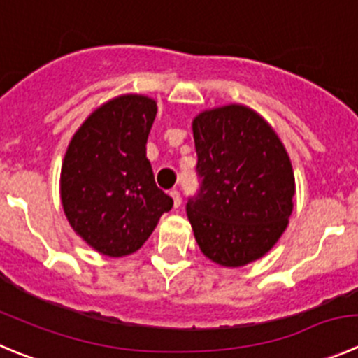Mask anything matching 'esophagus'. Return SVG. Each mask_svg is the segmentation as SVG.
<instances>
[{"mask_svg": "<svg viewBox=\"0 0 358 358\" xmlns=\"http://www.w3.org/2000/svg\"><path fill=\"white\" fill-rule=\"evenodd\" d=\"M169 196H171V199H173V206H175V208H178V206L182 205V198H180L178 190H171V192H169Z\"/></svg>", "mask_w": 358, "mask_h": 358, "instance_id": "34e87169", "label": "esophagus"}]
</instances>
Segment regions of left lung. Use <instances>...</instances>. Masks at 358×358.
Masks as SVG:
<instances>
[{
	"instance_id": "obj_1",
	"label": "left lung",
	"mask_w": 358,
	"mask_h": 358,
	"mask_svg": "<svg viewBox=\"0 0 358 358\" xmlns=\"http://www.w3.org/2000/svg\"><path fill=\"white\" fill-rule=\"evenodd\" d=\"M201 187L187 203L194 238L213 263L236 268L265 256L288 228L295 175L268 122L242 103L192 120Z\"/></svg>"
}]
</instances>
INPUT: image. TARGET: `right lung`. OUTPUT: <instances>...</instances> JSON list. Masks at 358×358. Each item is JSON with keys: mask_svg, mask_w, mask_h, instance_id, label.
I'll return each mask as SVG.
<instances>
[{"mask_svg": "<svg viewBox=\"0 0 358 358\" xmlns=\"http://www.w3.org/2000/svg\"><path fill=\"white\" fill-rule=\"evenodd\" d=\"M155 115L150 96H115L76 130L63 159V212L73 231L109 258L136 252L173 206L146 159Z\"/></svg>", "mask_w": 358, "mask_h": 358, "instance_id": "1", "label": "right lung"}]
</instances>
